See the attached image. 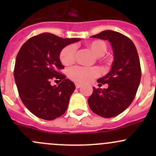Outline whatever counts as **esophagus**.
Wrapping results in <instances>:
<instances>
[{
	"label": "esophagus",
	"instance_id": "34e87169",
	"mask_svg": "<svg viewBox=\"0 0 156 156\" xmlns=\"http://www.w3.org/2000/svg\"><path fill=\"white\" fill-rule=\"evenodd\" d=\"M81 86H82V85H81L80 83H78V82L75 83V87H76V88H80L81 87Z\"/></svg>",
	"mask_w": 156,
	"mask_h": 156
}]
</instances>
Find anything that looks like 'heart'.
Here are the masks:
<instances>
[{
    "label": "heart",
    "instance_id": "heart-1",
    "mask_svg": "<svg viewBox=\"0 0 156 156\" xmlns=\"http://www.w3.org/2000/svg\"><path fill=\"white\" fill-rule=\"evenodd\" d=\"M86 47L97 58L103 56L107 50L106 43L101 40H95L86 43ZM76 48L75 45H69L62 50L60 53V60L65 66H70L75 62ZM100 75L99 69L75 67L69 72V76L73 81L79 83H87L93 78Z\"/></svg>",
    "mask_w": 156,
    "mask_h": 156
}]
</instances>
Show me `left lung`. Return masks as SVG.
I'll return each instance as SVG.
<instances>
[{
    "label": "left lung",
    "mask_w": 156,
    "mask_h": 156,
    "mask_svg": "<svg viewBox=\"0 0 156 156\" xmlns=\"http://www.w3.org/2000/svg\"><path fill=\"white\" fill-rule=\"evenodd\" d=\"M91 37L108 41L114 60L109 72L97 80L100 85L108 84V87H93L88 105L98 115L112 118L125 111L134 99L141 78L139 56L133 41L117 31L106 30Z\"/></svg>",
    "instance_id": "left-lung-1"
}]
</instances>
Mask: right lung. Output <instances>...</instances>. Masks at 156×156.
Returning <instances> with one entry per match:
<instances>
[{
	"mask_svg": "<svg viewBox=\"0 0 156 156\" xmlns=\"http://www.w3.org/2000/svg\"><path fill=\"white\" fill-rule=\"evenodd\" d=\"M81 38H62L50 33H42L29 38L16 56L14 78L23 104L32 114L44 120L60 117L68 108L75 86L65 75L59 55L64 48ZM55 78L61 83L51 86Z\"/></svg>",
	"mask_w": 156,
	"mask_h": 156,
	"instance_id": "right-lung-1",
	"label": "right lung"
}]
</instances>
